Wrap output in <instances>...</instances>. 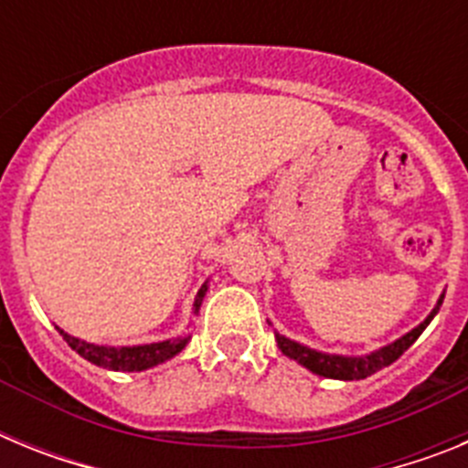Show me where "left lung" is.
I'll return each mask as SVG.
<instances>
[{
    "instance_id": "1",
    "label": "left lung",
    "mask_w": 468,
    "mask_h": 468,
    "mask_svg": "<svg viewBox=\"0 0 468 468\" xmlns=\"http://www.w3.org/2000/svg\"><path fill=\"white\" fill-rule=\"evenodd\" d=\"M443 297L445 292H441L436 307H433L431 312H429V316L424 318L420 325H415L410 333L400 335L399 340H394L391 345L379 346V349L370 351V354H363V356H346V354H328V351L312 349V346L300 345V342L291 340V337H285V335L276 333L274 330L276 345H279V349L283 351L285 356L297 361L300 366L307 367V370H312L314 375H321V378L330 379H345V382H351V379H366L370 378V375L378 373V370H382V367L391 366L405 349H410L412 342H415L417 337L424 333V328L433 321V316H436L441 304H443ZM267 324L271 325L270 318H267Z\"/></svg>"
}]
</instances>
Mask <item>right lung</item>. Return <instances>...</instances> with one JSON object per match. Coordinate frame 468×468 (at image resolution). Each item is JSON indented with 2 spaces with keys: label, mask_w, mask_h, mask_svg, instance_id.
<instances>
[{
  "label": "right lung",
  "mask_w": 468,
  "mask_h": 468,
  "mask_svg": "<svg viewBox=\"0 0 468 468\" xmlns=\"http://www.w3.org/2000/svg\"><path fill=\"white\" fill-rule=\"evenodd\" d=\"M206 292H208V281L198 288L197 297H194V316H197L198 309H201V302H204ZM58 333L63 335V340L68 342L81 358H86V361H90L98 367L117 370V373H140V370H150V367L159 366V363H166L168 358L177 356V354L187 346V342L192 340V335H177V337H171V340L150 342V345L110 346L80 340V337L65 333L63 328H58Z\"/></svg>",
  "instance_id": "1"
}]
</instances>
